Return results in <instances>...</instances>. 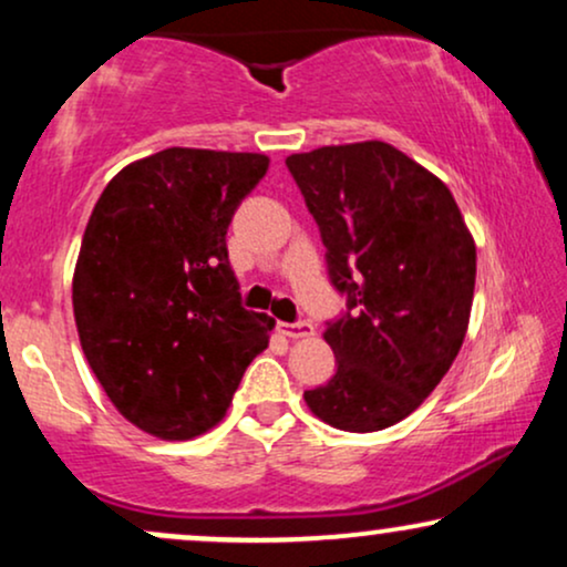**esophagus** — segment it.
Segmentation results:
<instances>
[{
    "instance_id": "obj_1",
    "label": "esophagus",
    "mask_w": 567,
    "mask_h": 567,
    "mask_svg": "<svg viewBox=\"0 0 567 567\" xmlns=\"http://www.w3.org/2000/svg\"><path fill=\"white\" fill-rule=\"evenodd\" d=\"M279 333L288 338H311L315 336V324L311 322H279Z\"/></svg>"
}]
</instances>
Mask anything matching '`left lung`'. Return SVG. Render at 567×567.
I'll use <instances>...</instances> for the list:
<instances>
[{"instance_id": "obj_1", "label": "left lung", "mask_w": 567, "mask_h": 567, "mask_svg": "<svg viewBox=\"0 0 567 567\" xmlns=\"http://www.w3.org/2000/svg\"><path fill=\"white\" fill-rule=\"evenodd\" d=\"M347 311L324 322L336 375L303 392L343 432H379L442 381L470 324L477 250L451 188L383 141L285 159Z\"/></svg>"}]
</instances>
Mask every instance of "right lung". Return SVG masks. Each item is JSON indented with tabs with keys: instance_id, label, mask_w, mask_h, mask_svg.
Segmentation results:
<instances>
[{
	"instance_id": "add662e5",
	"label": "right lung",
	"mask_w": 567,
	"mask_h": 567,
	"mask_svg": "<svg viewBox=\"0 0 567 567\" xmlns=\"http://www.w3.org/2000/svg\"><path fill=\"white\" fill-rule=\"evenodd\" d=\"M264 154L165 148L103 188L74 271L80 341L116 410L188 440L224 419L275 320L247 311L226 250Z\"/></svg>"
}]
</instances>
